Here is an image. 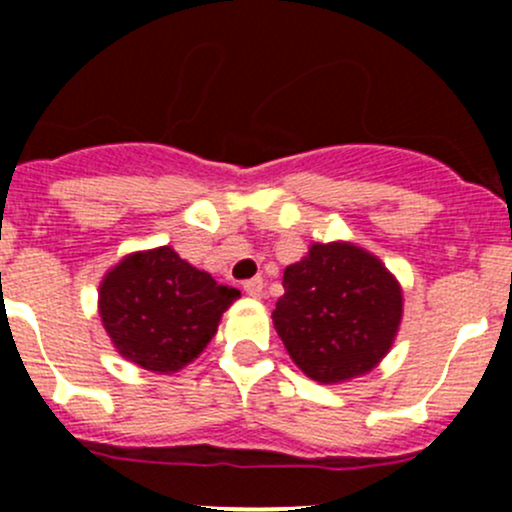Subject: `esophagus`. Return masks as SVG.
<instances>
[{
	"label": "esophagus",
	"instance_id": "34e87169",
	"mask_svg": "<svg viewBox=\"0 0 512 512\" xmlns=\"http://www.w3.org/2000/svg\"><path fill=\"white\" fill-rule=\"evenodd\" d=\"M242 287H245V292L255 299H260L262 292H265V282H262V277H252V280H247Z\"/></svg>",
	"mask_w": 512,
	"mask_h": 512
}]
</instances>
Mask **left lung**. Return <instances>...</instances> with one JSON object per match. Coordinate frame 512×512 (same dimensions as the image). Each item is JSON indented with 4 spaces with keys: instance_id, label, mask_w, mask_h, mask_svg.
<instances>
[{
    "instance_id": "8db88e82",
    "label": "left lung",
    "mask_w": 512,
    "mask_h": 512,
    "mask_svg": "<svg viewBox=\"0 0 512 512\" xmlns=\"http://www.w3.org/2000/svg\"><path fill=\"white\" fill-rule=\"evenodd\" d=\"M272 312L294 364L319 384L369 374L394 347L404 292L384 262L347 240L312 242L282 277Z\"/></svg>"
}]
</instances>
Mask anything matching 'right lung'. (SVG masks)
Instances as JSON below:
<instances>
[{
    "label": "right lung",
    "mask_w": 512,
    "mask_h": 512,
    "mask_svg": "<svg viewBox=\"0 0 512 512\" xmlns=\"http://www.w3.org/2000/svg\"><path fill=\"white\" fill-rule=\"evenodd\" d=\"M240 289L215 282L170 245L121 257L98 285V317L113 349L153 374L198 359Z\"/></svg>",
    "instance_id": "right-lung-1"
}]
</instances>
